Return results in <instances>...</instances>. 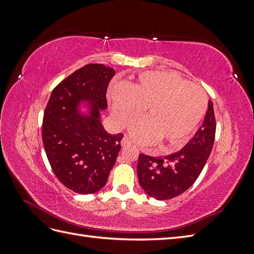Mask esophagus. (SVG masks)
Listing matches in <instances>:
<instances>
[{
  "mask_svg": "<svg viewBox=\"0 0 254 254\" xmlns=\"http://www.w3.org/2000/svg\"><path fill=\"white\" fill-rule=\"evenodd\" d=\"M121 145L124 146V147H126V146H130V145H131V142H130V140L128 139L127 136H124V137H123V139H122V141H121Z\"/></svg>",
  "mask_w": 254,
  "mask_h": 254,
  "instance_id": "1",
  "label": "esophagus"
}]
</instances>
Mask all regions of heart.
Listing matches in <instances>:
<instances>
[{
	"label": "heart",
	"instance_id": "obj_1",
	"mask_svg": "<svg viewBox=\"0 0 254 254\" xmlns=\"http://www.w3.org/2000/svg\"><path fill=\"white\" fill-rule=\"evenodd\" d=\"M110 101L112 119L120 127L129 126L146 108V119L135 123L130 133L137 143L157 141L166 149L187 141L200 125L207 108L200 87L166 71L144 72L135 81L115 84Z\"/></svg>",
	"mask_w": 254,
	"mask_h": 254
}]
</instances>
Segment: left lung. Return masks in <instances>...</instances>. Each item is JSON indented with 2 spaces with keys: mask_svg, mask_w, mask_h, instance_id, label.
Wrapping results in <instances>:
<instances>
[{
  "mask_svg": "<svg viewBox=\"0 0 254 254\" xmlns=\"http://www.w3.org/2000/svg\"><path fill=\"white\" fill-rule=\"evenodd\" d=\"M215 131L213 104L209 101L202 125L181 150L158 158L140 153L136 172L145 193L158 200H167L193 186L209 159Z\"/></svg>",
  "mask_w": 254,
  "mask_h": 254,
  "instance_id": "1",
  "label": "left lung"
}]
</instances>
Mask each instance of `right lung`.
Segmentation results:
<instances>
[{"instance_id": "right-lung-1", "label": "right lung", "mask_w": 254, "mask_h": 254, "mask_svg": "<svg viewBox=\"0 0 254 254\" xmlns=\"http://www.w3.org/2000/svg\"><path fill=\"white\" fill-rule=\"evenodd\" d=\"M113 76L104 64L84 65L53 90L44 111L45 153L58 180L75 193L101 190L121 149L123 133H108L101 120Z\"/></svg>"}]
</instances>
